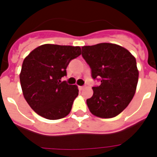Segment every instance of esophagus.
Segmentation results:
<instances>
[{
	"mask_svg": "<svg viewBox=\"0 0 157 157\" xmlns=\"http://www.w3.org/2000/svg\"><path fill=\"white\" fill-rule=\"evenodd\" d=\"M78 88L80 90H83V89L85 88V86H78Z\"/></svg>",
	"mask_w": 157,
	"mask_h": 157,
	"instance_id": "34e87169",
	"label": "esophagus"
}]
</instances>
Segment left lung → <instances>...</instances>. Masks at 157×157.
<instances>
[{
    "label": "left lung",
    "mask_w": 157,
    "mask_h": 157,
    "mask_svg": "<svg viewBox=\"0 0 157 157\" xmlns=\"http://www.w3.org/2000/svg\"><path fill=\"white\" fill-rule=\"evenodd\" d=\"M82 57L91 69L93 96L86 100L93 115L100 118L117 117L129 105L136 91L139 71L129 50L116 44L100 43L82 47Z\"/></svg>",
    "instance_id": "1"
}]
</instances>
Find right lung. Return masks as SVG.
<instances>
[{
	"mask_svg": "<svg viewBox=\"0 0 157 157\" xmlns=\"http://www.w3.org/2000/svg\"><path fill=\"white\" fill-rule=\"evenodd\" d=\"M81 54L80 46L45 44L24 59L19 75L23 96L40 117L59 120L71 112L78 88L61 78L67 76L70 61Z\"/></svg>",
	"mask_w": 157,
	"mask_h": 157,
	"instance_id": "obj_1",
	"label": "right lung"
}]
</instances>
